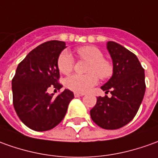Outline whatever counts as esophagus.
I'll list each match as a JSON object with an SVG mask.
<instances>
[{
  "label": "esophagus",
  "instance_id": "1",
  "mask_svg": "<svg viewBox=\"0 0 158 158\" xmlns=\"http://www.w3.org/2000/svg\"><path fill=\"white\" fill-rule=\"evenodd\" d=\"M74 95H75V97H80V96H83L84 95V94L83 93H74Z\"/></svg>",
  "mask_w": 158,
  "mask_h": 158
}]
</instances>
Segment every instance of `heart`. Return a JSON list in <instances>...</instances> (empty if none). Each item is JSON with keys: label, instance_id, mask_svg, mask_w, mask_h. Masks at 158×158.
Returning <instances> with one entry per match:
<instances>
[{"label": "heart", "instance_id": "obj_1", "mask_svg": "<svg viewBox=\"0 0 158 158\" xmlns=\"http://www.w3.org/2000/svg\"><path fill=\"white\" fill-rule=\"evenodd\" d=\"M77 52L81 59L89 61L87 67V75H73L65 80L69 89L77 93H85L97 83L98 77L102 80L113 76L114 66L104 59L103 52L94 45H84L77 48ZM75 66V60L68 51H63L57 58V68L62 74L69 75Z\"/></svg>", "mask_w": 158, "mask_h": 158}]
</instances>
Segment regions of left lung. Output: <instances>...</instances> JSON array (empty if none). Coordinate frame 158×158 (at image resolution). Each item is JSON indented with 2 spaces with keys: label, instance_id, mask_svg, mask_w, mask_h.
<instances>
[{
  "label": "left lung",
  "instance_id": "8db88e82",
  "mask_svg": "<svg viewBox=\"0 0 158 158\" xmlns=\"http://www.w3.org/2000/svg\"><path fill=\"white\" fill-rule=\"evenodd\" d=\"M106 48L114 73L102 89L110 92L112 97H97L90 116L100 127L115 130L128 124L139 111L145 92L144 69L135 54L121 44L108 41Z\"/></svg>",
  "mask_w": 158,
  "mask_h": 158
}]
</instances>
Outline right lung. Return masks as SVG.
Masks as SVG:
<instances>
[{
    "label": "right lung",
    "instance_id": "right-lung-1",
    "mask_svg": "<svg viewBox=\"0 0 158 158\" xmlns=\"http://www.w3.org/2000/svg\"><path fill=\"white\" fill-rule=\"evenodd\" d=\"M66 48L58 40L44 42L30 52L18 65L12 80L15 112L27 127L37 131L51 130L64 118L74 98L72 91L64 90L56 97L49 94L53 87L60 89L57 58Z\"/></svg>",
    "mask_w": 158,
    "mask_h": 158
}]
</instances>
